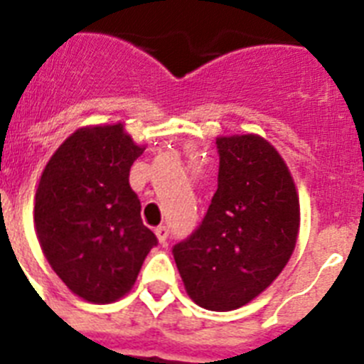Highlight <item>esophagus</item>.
<instances>
[{
	"label": "esophagus",
	"mask_w": 364,
	"mask_h": 364,
	"mask_svg": "<svg viewBox=\"0 0 364 364\" xmlns=\"http://www.w3.org/2000/svg\"><path fill=\"white\" fill-rule=\"evenodd\" d=\"M154 233H156V239H159V242L162 244V246H167L169 228H167V226H159V228H156V230H154Z\"/></svg>",
	"instance_id": "esophagus-1"
}]
</instances>
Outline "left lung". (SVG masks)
<instances>
[{"mask_svg":"<svg viewBox=\"0 0 364 364\" xmlns=\"http://www.w3.org/2000/svg\"><path fill=\"white\" fill-rule=\"evenodd\" d=\"M218 188L198 230L173 247L186 291L198 306H244L281 275L297 244L294 176L259 134L217 138Z\"/></svg>","mask_w":364,"mask_h":364,"instance_id":"8db88e82","label":"left lung"}]
</instances>
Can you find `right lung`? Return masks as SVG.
<instances>
[{
    "label": "right lung",
    "instance_id": "right-lung-1",
    "mask_svg": "<svg viewBox=\"0 0 364 364\" xmlns=\"http://www.w3.org/2000/svg\"><path fill=\"white\" fill-rule=\"evenodd\" d=\"M144 149L122 122L85 125L54 151L40 176L38 242L54 273L87 302L109 304L129 294L156 246L129 186Z\"/></svg>",
    "mask_w": 364,
    "mask_h": 364
}]
</instances>
